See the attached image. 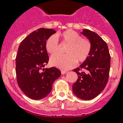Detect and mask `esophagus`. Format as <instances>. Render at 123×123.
I'll return each instance as SVG.
<instances>
[{
  "label": "esophagus",
  "mask_w": 123,
  "mask_h": 123,
  "mask_svg": "<svg viewBox=\"0 0 123 123\" xmlns=\"http://www.w3.org/2000/svg\"><path fill=\"white\" fill-rule=\"evenodd\" d=\"M68 71H65V70H61V73L62 74V75H64V74H66V73H67Z\"/></svg>",
  "instance_id": "esophagus-1"
}]
</instances>
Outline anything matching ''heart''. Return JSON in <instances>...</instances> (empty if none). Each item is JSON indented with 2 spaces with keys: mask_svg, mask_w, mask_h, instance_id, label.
<instances>
[{
  "mask_svg": "<svg viewBox=\"0 0 123 123\" xmlns=\"http://www.w3.org/2000/svg\"><path fill=\"white\" fill-rule=\"evenodd\" d=\"M58 39L68 44L65 53L67 54H57L50 59L53 66L62 69H68L74 66L76 61L82 62L89 55L91 44L88 39L82 38L81 36L73 30H67L55 36H51L45 43V48L48 53L54 55L59 50Z\"/></svg>",
  "mask_w": 123,
  "mask_h": 123,
  "instance_id": "heart-1",
  "label": "heart"
}]
</instances>
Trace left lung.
Instances as JSON below:
<instances>
[{"mask_svg": "<svg viewBox=\"0 0 123 123\" xmlns=\"http://www.w3.org/2000/svg\"><path fill=\"white\" fill-rule=\"evenodd\" d=\"M91 44L88 58L73 69L78 75L72 89L80 99L90 100L101 93L107 85L111 67V55L107 43L96 32L88 29L81 32Z\"/></svg>", "mask_w": 123, "mask_h": 123, "instance_id": "8db88e82", "label": "left lung"}]
</instances>
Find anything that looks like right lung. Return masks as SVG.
<instances>
[{
	"mask_svg": "<svg viewBox=\"0 0 123 123\" xmlns=\"http://www.w3.org/2000/svg\"><path fill=\"white\" fill-rule=\"evenodd\" d=\"M55 32L51 29H39L28 35L18 47L16 58L17 82L24 93L32 99L46 97L52 91L54 81L61 75L55 67L44 68L49 60L45 43Z\"/></svg>",
	"mask_w": 123,
	"mask_h": 123,
	"instance_id": "1",
	"label": "right lung"
}]
</instances>
